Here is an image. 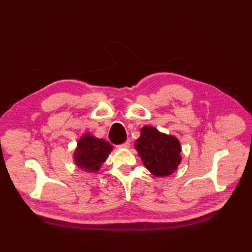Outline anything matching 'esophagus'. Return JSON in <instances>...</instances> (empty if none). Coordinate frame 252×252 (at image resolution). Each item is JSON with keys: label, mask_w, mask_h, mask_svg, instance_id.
Segmentation results:
<instances>
[{"label": "esophagus", "mask_w": 252, "mask_h": 252, "mask_svg": "<svg viewBox=\"0 0 252 252\" xmlns=\"http://www.w3.org/2000/svg\"><path fill=\"white\" fill-rule=\"evenodd\" d=\"M118 148H119V149H129V148H130V142H129V141H126V142L122 143V145L118 146Z\"/></svg>", "instance_id": "esophagus-1"}]
</instances>
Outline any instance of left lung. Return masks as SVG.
<instances>
[{"instance_id":"obj_1","label":"left lung","mask_w":252,"mask_h":252,"mask_svg":"<svg viewBox=\"0 0 252 252\" xmlns=\"http://www.w3.org/2000/svg\"><path fill=\"white\" fill-rule=\"evenodd\" d=\"M134 148L143 165L155 176L171 175L182 162L179 140L152 126L141 128L140 137L134 142Z\"/></svg>"}]
</instances>
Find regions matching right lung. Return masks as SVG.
<instances>
[{
    "mask_svg": "<svg viewBox=\"0 0 252 252\" xmlns=\"http://www.w3.org/2000/svg\"><path fill=\"white\" fill-rule=\"evenodd\" d=\"M112 151L113 146L110 142L86 133L79 139L73 158L81 170L95 173L100 169Z\"/></svg>",
    "mask_w": 252,
    "mask_h": 252,
    "instance_id": "right-lung-1",
    "label": "right lung"
}]
</instances>
